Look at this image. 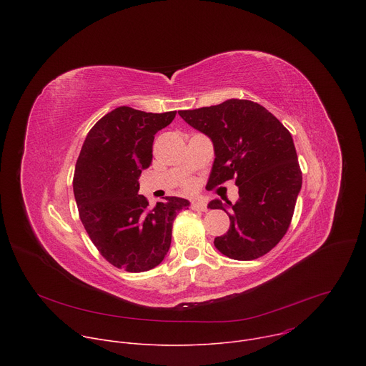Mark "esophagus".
<instances>
[{
    "label": "esophagus",
    "mask_w": 366,
    "mask_h": 366,
    "mask_svg": "<svg viewBox=\"0 0 366 366\" xmlns=\"http://www.w3.org/2000/svg\"><path fill=\"white\" fill-rule=\"evenodd\" d=\"M191 208L192 210H197V212H205L207 210V204L204 201H199V199H194L191 202Z\"/></svg>",
    "instance_id": "esophagus-1"
}]
</instances>
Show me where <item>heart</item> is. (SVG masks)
I'll use <instances>...</instances> for the list:
<instances>
[{
    "label": "heart",
    "instance_id": "obj_1",
    "mask_svg": "<svg viewBox=\"0 0 366 366\" xmlns=\"http://www.w3.org/2000/svg\"><path fill=\"white\" fill-rule=\"evenodd\" d=\"M184 189L185 191H192L194 189V184L192 182H185L184 184Z\"/></svg>",
    "mask_w": 366,
    "mask_h": 366
}]
</instances>
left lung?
Listing matches in <instances>:
<instances>
[{
  "mask_svg": "<svg viewBox=\"0 0 366 366\" xmlns=\"http://www.w3.org/2000/svg\"><path fill=\"white\" fill-rule=\"evenodd\" d=\"M178 114L213 142L216 158L207 185L214 188L234 178L239 187L236 204L220 199L208 204L230 219L227 233L216 237L214 246L236 260L264 256L287 233L302 184L291 133L249 99L232 98Z\"/></svg>",
  "mask_w": 366,
  "mask_h": 366,
  "instance_id": "left-lung-1",
  "label": "left lung"
}]
</instances>
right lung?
<instances>
[{
  "label": "right lung",
  "instance_id": "add662e5",
  "mask_svg": "<svg viewBox=\"0 0 366 366\" xmlns=\"http://www.w3.org/2000/svg\"><path fill=\"white\" fill-rule=\"evenodd\" d=\"M175 114L117 107L89 130L75 165L81 222L99 253L127 272H144L162 262L174 220L189 207L185 198L165 197L150 208L137 194L139 177L152 162L154 134Z\"/></svg>",
  "mask_w": 366,
  "mask_h": 366
}]
</instances>
